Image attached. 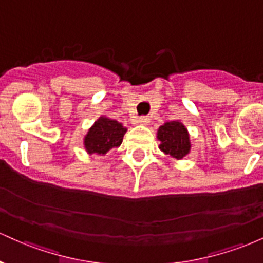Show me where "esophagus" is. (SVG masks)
Segmentation results:
<instances>
[{
    "instance_id": "obj_1",
    "label": "esophagus",
    "mask_w": 263,
    "mask_h": 263,
    "mask_svg": "<svg viewBox=\"0 0 263 263\" xmlns=\"http://www.w3.org/2000/svg\"><path fill=\"white\" fill-rule=\"evenodd\" d=\"M138 122H140L141 125L147 126V125H149L151 120H149V117H148V116H141V117H140V120H138Z\"/></svg>"
}]
</instances>
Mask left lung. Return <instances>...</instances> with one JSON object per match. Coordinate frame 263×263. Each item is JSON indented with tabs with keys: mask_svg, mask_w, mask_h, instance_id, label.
<instances>
[{
	"mask_svg": "<svg viewBox=\"0 0 263 263\" xmlns=\"http://www.w3.org/2000/svg\"><path fill=\"white\" fill-rule=\"evenodd\" d=\"M157 138L161 141L159 149L164 155L176 159H182L190 152L188 129L179 121L165 122L157 131Z\"/></svg>",
	"mask_w": 263,
	"mask_h": 263,
	"instance_id": "1",
	"label": "left lung"
}]
</instances>
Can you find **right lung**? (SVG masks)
I'll return each mask as SVG.
<instances>
[{
  "instance_id": "add662e5",
  "label": "right lung",
  "mask_w": 263,
  "mask_h": 263,
  "mask_svg": "<svg viewBox=\"0 0 263 263\" xmlns=\"http://www.w3.org/2000/svg\"><path fill=\"white\" fill-rule=\"evenodd\" d=\"M127 128L116 120L101 116L87 131L84 138V147L89 155H106L111 148L122 143L123 135Z\"/></svg>"
}]
</instances>
